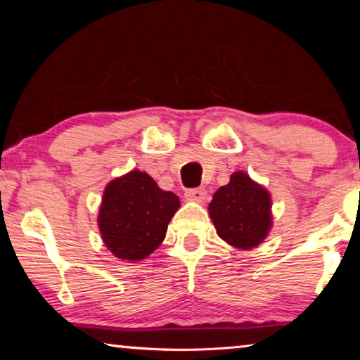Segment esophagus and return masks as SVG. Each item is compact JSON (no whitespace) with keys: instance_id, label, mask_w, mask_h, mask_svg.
<instances>
[{"instance_id":"obj_1","label":"esophagus","mask_w":360,"mask_h":360,"mask_svg":"<svg viewBox=\"0 0 360 360\" xmlns=\"http://www.w3.org/2000/svg\"><path fill=\"white\" fill-rule=\"evenodd\" d=\"M186 198L191 200V202H203L206 198V191L203 187H198V188H188L186 191Z\"/></svg>"}]
</instances>
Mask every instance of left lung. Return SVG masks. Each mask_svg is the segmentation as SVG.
<instances>
[{"mask_svg":"<svg viewBox=\"0 0 360 360\" xmlns=\"http://www.w3.org/2000/svg\"><path fill=\"white\" fill-rule=\"evenodd\" d=\"M271 195L246 172H235L230 182L212 195L208 206L217 235L236 249L257 248L273 225Z\"/></svg>","mask_w":360,"mask_h":360,"instance_id":"8db88e82","label":"left lung"}]
</instances>
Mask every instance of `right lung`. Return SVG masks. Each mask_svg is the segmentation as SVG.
<instances>
[{"label": "right lung", "instance_id": "1", "mask_svg": "<svg viewBox=\"0 0 360 360\" xmlns=\"http://www.w3.org/2000/svg\"><path fill=\"white\" fill-rule=\"evenodd\" d=\"M179 206L173 192L162 191L146 172L131 169L105 187L98 211L101 240L117 259L143 260L165 240Z\"/></svg>", "mask_w": 360, "mask_h": 360}]
</instances>
